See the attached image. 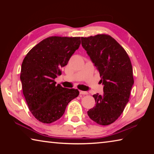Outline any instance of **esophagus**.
Here are the masks:
<instances>
[{"instance_id": "1", "label": "esophagus", "mask_w": 154, "mask_h": 154, "mask_svg": "<svg viewBox=\"0 0 154 154\" xmlns=\"http://www.w3.org/2000/svg\"><path fill=\"white\" fill-rule=\"evenodd\" d=\"M79 94H82V95H86V94H88V92H85V91H79Z\"/></svg>"}]
</instances>
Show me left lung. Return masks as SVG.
<instances>
[{"label": "left lung", "mask_w": 154, "mask_h": 154, "mask_svg": "<svg viewBox=\"0 0 154 154\" xmlns=\"http://www.w3.org/2000/svg\"><path fill=\"white\" fill-rule=\"evenodd\" d=\"M82 45L100 73L103 94H94L96 106L88 111L91 119L106 126L117 120L128 103L133 72L125 49L110 35L82 37Z\"/></svg>", "instance_id": "8db88e82"}]
</instances>
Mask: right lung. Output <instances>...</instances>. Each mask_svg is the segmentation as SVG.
Listing matches in <instances>:
<instances>
[{
  "label": "right lung",
  "mask_w": 154,
  "mask_h": 154,
  "mask_svg": "<svg viewBox=\"0 0 154 154\" xmlns=\"http://www.w3.org/2000/svg\"><path fill=\"white\" fill-rule=\"evenodd\" d=\"M81 44L80 37L49 36L34 48L23 60L20 72L23 94L35 118L44 124L58 120L68 104L77 97V89H68L54 81L62 74Z\"/></svg>",
  "instance_id": "obj_1"
}]
</instances>
